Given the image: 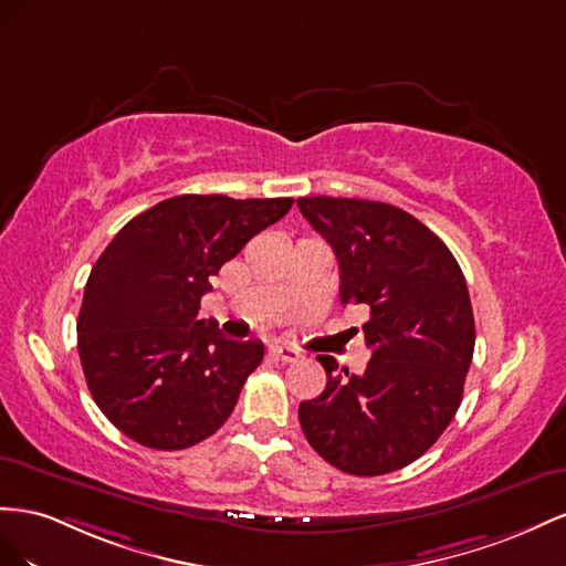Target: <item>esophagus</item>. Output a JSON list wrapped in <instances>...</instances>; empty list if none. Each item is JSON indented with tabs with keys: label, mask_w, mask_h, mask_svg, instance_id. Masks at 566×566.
Here are the masks:
<instances>
[{
	"label": "esophagus",
	"mask_w": 566,
	"mask_h": 566,
	"mask_svg": "<svg viewBox=\"0 0 566 566\" xmlns=\"http://www.w3.org/2000/svg\"><path fill=\"white\" fill-rule=\"evenodd\" d=\"M270 355L274 360H282V363H296L301 360V353L292 346H270Z\"/></svg>",
	"instance_id": "esophagus-1"
}]
</instances>
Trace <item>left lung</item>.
<instances>
[{
	"mask_svg": "<svg viewBox=\"0 0 566 566\" xmlns=\"http://www.w3.org/2000/svg\"><path fill=\"white\" fill-rule=\"evenodd\" d=\"M303 218L336 253L344 305H363V375L317 355L327 386L303 400L305 439L336 470L379 476L422 458L455 417L474 355L464 274L443 241L400 208L303 197Z\"/></svg>",
	"mask_w": 566,
	"mask_h": 566,
	"instance_id": "1",
	"label": "left lung"
}]
</instances>
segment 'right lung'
<instances>
[{
    "label": "right lung",
    "mask_w": 566,
    "mask_h": 566,
    "mask_svg": "<svg viewBox=\"0 0 566 566\" xmlns=\"http://www.w3.org/2000/svg\"><path fill=\"white\" fill-rule=\"evenodd\" d=\"M292 203L182 193L113 237L77 315L87 389L113 427L139 446L182 450L228 422L265 348L199 319L201 296L211 292L208 277Z\"/></svg>",
    "instance_id": "obj_1"
}]
</instances>
